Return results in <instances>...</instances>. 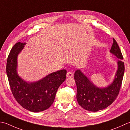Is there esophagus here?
<instances>
[{
	"label": "esophagus",
	"instance_id": "esophagus-1",
	"mask_svg": "<svg viewBox=\"0 0 130 130\" xmlns=\"http://www.w3.org/2000/svg\"><path fill=\"white\" fill-rule=\"evenodd\" d=\"M73 73L72 72H68L67 74L68 77H73Z\"/></svg>",
	"mask_w": 130,
	"mask_h": 130
}]
</instances>
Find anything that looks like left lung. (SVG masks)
<instances>
[{"mask_svg": "<svg viewBox=\"0 0 130 130\" xmlns=\"http://www.w3.org/2000/svg\"><path fill=\"white\" fill-rule=\"evenodd\" d=\"M110 52L117 57L118 70L114 81L108 87L99 88L88 79L80 70H76L74 79L77 87V100L79 105L91 111H98L107 108L117 98L122 83L124 72L122 54L117 43L113 38Z\"/></svg>", "mask_w": 130, "mask_h": 130, "instance_id": "1", "label": "left lung"}]
</instances>
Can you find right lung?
Segmentation results:
<instances>
[{"label": "right lung", "mask_w": 130, "mask_h": 130, "mask_svg": "<svg viewBox=\"0 0 130 130\" xmlns=\"http://www.w3.org/2000/svg\"><path fill=\"white\" fill-rule=\"evenodd\" d=\"M26 43L14 45L7 58L6 72L10 88L14 99L23 108L32 112H39L49 108L54 101L58 87L64 82L65 69L47 75L38 82L27 83L17 74V55Z\"/></svg>", "instance_id": "1"}]
</instances>
